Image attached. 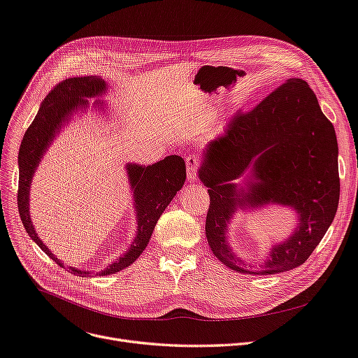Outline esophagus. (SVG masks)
<instances>
[{"instance_id":"1","label":"esophagus","mask_w":358,"mask_h":358,"mask_svg":"<svg viewBox=\"0 0 358 358\" xmlns=\"http://www.w3.org/2000/svg\"><path fill=\"white\" fill-rule=\"evenodd\" d=\"M199 158L196 155H189L185 158V165H187V180L190 182H196L197 177V169H199Z\"/></svg>"}]
</instances>
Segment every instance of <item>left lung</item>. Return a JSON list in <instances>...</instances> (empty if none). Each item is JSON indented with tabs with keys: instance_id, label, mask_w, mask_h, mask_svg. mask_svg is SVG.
Segmentation results:
<instances>
[{
	"instance_id": "1",
	"label": "left lung",
	"mask_w": 358,
	"mask_h": 358,
	"mask_svg": "<svg viewBox=\"0 0 358 358\" xmlns=\"http://www.w3.org/2000/svg\"><path fill=\"white\" fill-rule=\"evenodd\" d=\"M253 169L247 189L231 182ZM199 177L210 204L206 236L215 257L231 270L274 274L293 270L310 257L332 223L340 201L338 143L332 123L306 81L287 80L252 110L238 111L209 142ZM268 202L292 205L299 227L272 249L259 271H247L226 242L227 223L238 207Z\"/></svg>"
}]
</instances>
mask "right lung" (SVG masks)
<instances>
[{
	"instance_id": "right-lung-1",
	"label": "right lung",
	"mask_w": 358,
	"mask_h": 358,
	"mask_svg": "<svg viewBox=\"0 0 358 358\" xmlns=\"http://www.w3.org/2000/svg\"><path fill=\"white\" fill-rule=\"evenodd\" d=\"M104 90V80L97 77H75L56 84L46 96L34 120L26 130L23 142L20 145V152H18V165H20L18 171L20 173H18L17 203L23 227L29 236L41 247V250L61 267H64L62 262L58 258H55V255L39 239L33 228L29 215L30 182L37 164H39L43 152L55 138L56 131L61 129V124L68 120L73 110L80 108L81 106L85 107L88 104V101L84 99L96 97ZM126 169L135 196L139 224L138 234L134 242H131L129 251L101 271L104 275L115 274L129 267L130 264H134L146 248L159 216L169 201L174 199L177 192L181 190L185 181V162L178 155L166 157L165 159L149 166L129 164ZM68 270L72 274H90L88 271H81L73 267H68Z\"/></svg>"
}]
</instances>
